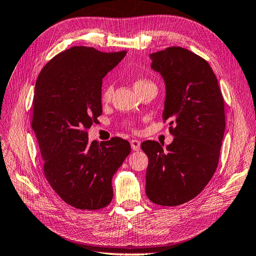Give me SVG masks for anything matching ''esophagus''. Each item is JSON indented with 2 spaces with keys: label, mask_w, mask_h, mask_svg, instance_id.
<instances>
[{
  "label": "esophagus",
  "mask_w": 256,
  "mask_h": 256,
  "mask_svg": "<svg viewBox=\"0 0 256 256\" xmlns=\"http://www.w3.org/2000/svg\"><path fill=\"white\" fill-rule=\"evenodd\" d=\"M130 142V147L134 151H138L140 149V142L137 140H132Z\"/></svg>",
  "instance_id": "34e87169"
}]
</instances>
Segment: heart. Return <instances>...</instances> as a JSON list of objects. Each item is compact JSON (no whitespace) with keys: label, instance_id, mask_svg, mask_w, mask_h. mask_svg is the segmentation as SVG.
<instances>
[{"label":"heart","instance_id":"heart-1","mask_svg":"<svg viewBox=\"0 0 256 256\" xmlns=\"http://www.w3.org/2000/svg\"><path fill=\"white\" fill-rule=\"evenodd\" d=\"M149 84H152V82H150L149 80H147V79L140 78V79H137L136 82H134V88H135V89H138V88H142V86ZM112 93H114V88H112V84L105 86L103 91H102V96H100L102 102H103V103H108V102L112 100ZM128 124H130V126H132V123H128Z\"/></svg>","mask_w":256,"mask_h":256}]
</instances>
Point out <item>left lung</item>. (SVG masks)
Returning <instances> with one entry per match:
<instances>
[{
    "label": "left lung",
    "mask_w": 256,
    "mask_h": 256,
    "mask_svg": "<svg viewBox=\"0 0 256 256\" xmlns=\"http://www.w3.org/2000/svg\"><path fill=\"white\" fill-rule=\"evenodd\" d=\"M150 59L164 78L163 120L170 121L174 138L165 149L154 140L142 144L149 158L146 194L172 207L193 200L214 176L225 130L224 100L209 63L192 51L168 47Z\"/></svg>",
    "instance_id": "left-lung-1"
}]
</instances>
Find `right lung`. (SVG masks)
Returning <instances> with one entry per match:
<instances>
[{
  "label": "right lung",
  "instance_id": "1",
  "mask_svg": "<svg viewBox=\"0 0 256 256\" xmlns=\"http://www.w3.org/2000/svg\"><path fill=\"white\" fill-rule=\"evenodd\" d=\"M126 54L75 46L52 58L36 80L32 128L44 174L56 193L78 209L109 205L112 176L130 152V142L120 137L100 144L88 138V128L103 112V78Z\"/></svg>",
  "mask_w": 256,
  "mask_h": 256
}]
</instances>
